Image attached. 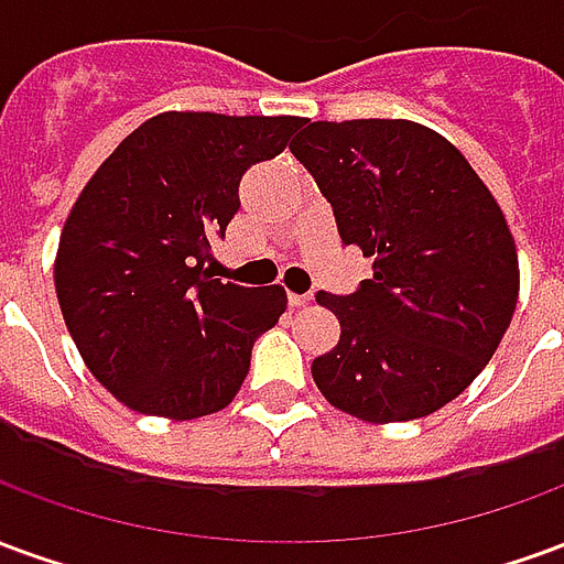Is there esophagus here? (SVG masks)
<instances>
[{"label":"esophagus","instance_id":"1","mask_svg":"<svg viewBox=\"0 0 564 564\" xmlns=\"http://www.w3.org/2000/svg\"><path fill=\"white\" fill-rule=\"evenodd\" d=\"M311 302V295H299V293H290V307H305Z\"/></svg>","mask_w":564,"mask_h":564}]
</instances>
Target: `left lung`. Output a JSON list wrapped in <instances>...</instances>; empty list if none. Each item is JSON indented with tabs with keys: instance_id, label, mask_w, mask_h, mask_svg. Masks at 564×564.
<instances>
[{
	"instance_id": "left-lung-1",
	"label": "left lung",
	"mask_w": 564,
	"mask_h": 564,
	"mask_svg": "<svg viewBox=\"0 0 564 564\" xmlns=\"http://www.w3.org/2000/svg\"><path fill=\"white\" fill-rule=\"evenodd\" d=\"M329 198L344 245L375 259L354 295L317 293L341 338L311 362L323 399L366 423L441 411L492 359L520 259L489 186L414 120H307L290 144Z\"/></svg>"
}]
</instances>
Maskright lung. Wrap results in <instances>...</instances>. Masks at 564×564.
Wrapping results in <instances>:
<instances>
[{
	"mask_svg": "<svg viewBox=\"0 0 564 564\" xmlns=\"http://www.w3.org/2000/svg\"><path fill=\"white\" fill-rule=\"evenodd\" d=\"M302 117L162 111L120 141L72 205L54 259L59 311L84 366L132 411L196 420L232 402L286 290L210 278L250 165Z\"/></svg>",
	"mask_w": 564,
	"mask_h": 564,
	"instance_id": "right-lung-1",
	"label": "right lung"
}]
</instances>
